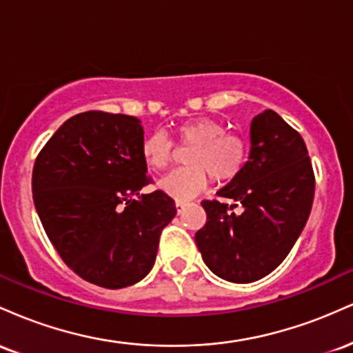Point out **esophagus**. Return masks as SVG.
Listing matches in <instances>:
<instances>
[{
	"mask_svg": "<svg viewBox=\"0 0 353 353\" xmlns=\"http://www.w3.org/2000/svg\"><path fill=\"white\" fill-rule=\"evenodd\" d=\"M185 205H188V204H185V202H179V201H177V202H176V210H177V214L184 212Z\"/></svg>",
	"mask_w": 353,
	"mask_h": 353,
	"instance_id": "esophagus-1",
	"label": "esophagus"
}]
</instances>
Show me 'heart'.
Here are the masks:
<instances>
[{
  "instance_id": "heart-1",
  "label": "heart",
  "mask_w": 353,
  "mask_h": 353,
  "mask_svg": "<svg viewBox=\"0 0 353 353\" xmlns=\"http://www.w3.org/2000/svg\"><path fill=\"white\" fill-rule=\"evenodd\" d=\"M181 148H192L185 157L188 169L174 171L157 188L176 201H189L208 188L209 177L219 185L232 182L242 172L249 148L242 137L228 134V128L212 117H196L174 128ZM144 163L154 171L169 168L176 157L174 143L163 132H151L141 144Z\"/></svg>"
}]
</instances>
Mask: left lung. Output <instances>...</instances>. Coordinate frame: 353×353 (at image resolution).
<instances>
[{
    "label": "left lung",
    "instance_id": "left-lung-1",
    "mask_svg": "<svg viewBox=\"0 0 353 353\" xmlns=\"http://www.w3.org/2000/svg\"><path fill=\"white\" fill-rule=\"evenodd\" d=\"M249 134L244 169L217 192L236 204L202 201L208 222L196 232L205 265L236 283L255 282L281 265L305 228L315 192L305 143L277 112L255 116Z\"/></svg>",
    "mask_w": 353,
    "mask_h": 353
}]
</instances>
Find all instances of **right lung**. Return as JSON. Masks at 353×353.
Masks as SVG:
<instances>
[{
  "label": "right lung",
  "instance_id": "obj_1",
  "mask_svg": "<svg viewBox=\"0 0 353 353\" xmlns=\"http://www.w3.org/2000/svg\"><path fill=\"white\" fill-rule=\"evenodd\" d=\"M134 116L88 111L70 117L38 154L33 199L51 244L70 269L104 289L143 281L161 232L176 216L149 184Z\"/></svg>",
  "mask_w": 353,
  "mask_h": 353
}]
</instances>
